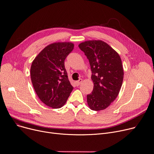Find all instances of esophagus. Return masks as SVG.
Instances as JSON below:
<instances>
[{
	"label": "esophagus",
	"instance_id": "obj_1",
	"mask_svg": "<svg viewBox=\"0 0 154 154\" xmlns=\"http://www.w3.org/2000/svg\"><path fill=\"white\" fill-rule=\"evenodd\" d=\"M82 82V79H80L79 80H77V81H76L75 82V84H76V85L77 86H79Z\"/></svg>",
	"mask_w": 154,
	"mask_h": 154
}]
</instances>
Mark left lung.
Here are the masks:
<instances>
[{"label":"left lung","instance_id":"left-lung-1","mask_svg":"<svg viewBox=\"0 0 154 154\" xmlns=\"http://www.w3.org/2000/svg\"><path fill=\"white\" fill-rule=\"evenodd\" d=\"M79 47L89 60L94 84L87 96L88 105L91 110L105 109L116 98L122 86L124 71L121 57L101 40L87 41Z\"/></svg>","mask_w":154,"mask_h":154}]
</instances>
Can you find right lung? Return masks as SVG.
Wrapping results in <instances>:
<instances>
[{"label": "right lung", "instance_id": "add662e5", "mask_svg": "<svg viewBox=\"0 0 154 154\" xmlns=\"http://www.w3.org/2000/svg\"><path fill=\"white\" fill-rule=\"evenodd\" d=\"M70 42H56L45 47L32 62V82L43 103L53 108L64 106L74 87L65 69L64 60L73 50Z\"/></svg>", "mask_w": 154, "mask_h": 154}]
</instances>
